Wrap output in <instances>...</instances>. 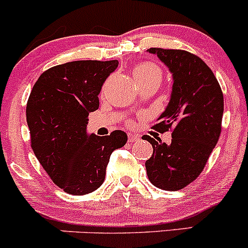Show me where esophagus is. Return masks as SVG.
I'll use <instances>...</instances> for the list:
<instances>
[{
  "label": "esophagus",
  "instance_id": "1",
  "mask_svg": "<svg viewBox=\"0 0 248 248\" xmlns=\"http://www.w3.org/2000/svg\"><path fill=\"white\" fill-rule=\"evenodd\" d=\"M140 139V137L138 134H134V133H128V141L129 142H133V141H138Z\"/></svg>",
  "mask_w": 248,
  "mask_h": 248
}]
</instances>
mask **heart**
<instances>
[{
    "instance_id": "obj_1",
    "label": "heart",
    "mask_w": 248,
    "mask_h": 248,
    "mask_svg": "<svg viewBox=\"0 0 248 248\" xmlns=\"http://www.w3.org/2000/svg\"><path fill=\"white\" fill-rule=\"evenodd\" d=\"M162 72L159 69L158 66H156L152 62H142V63L137 64L136 68L133 71V77L136 78V80L145 79V78L150 77H158L161 78Z\"/></svg>"
}]
</instances>
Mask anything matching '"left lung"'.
I'll use <instances>...</instances> for the list:
<instances>
[{
    "label": "left lung",
    "instance_id": "1",
    "mask_svg": "<svg viewBox=\"0 0 248 248\" xmlns=\"http://www.w3.org/2000/svg\"><path fill=\"white\" fill-rule=\"evenodd\" d=\"M172 76L168 107L154 128L170 131L171 142L142 137L154 147L145 163L154 186L164 191H179L201 175L218 141L223 116V93L216 77L194 54L179 49L150 47Z\"/></svg>",
    "mask_w": 248,
    "mask_h": 248
}]
</instances>
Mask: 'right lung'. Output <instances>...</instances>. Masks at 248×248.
<instances>
[{"label": "right lung", "mask_w": 248, "mask_h": 248, "mask_svg": "<svg viewBox=\"0 0 248 248\" xmlns=\"http://www.w3.org/2000/svg\"><path fill=\"white\" fill-rule=\"evenodd\" d=\"M119 66L111 61H73L46 69L34 84L26 107L31 147L50 179L74 196L96 191L106 179L110 155L127 134H87L89 114L98 109L104 81Z\"/></svg>", "instance_id": "add662e5"}]
</instances>
